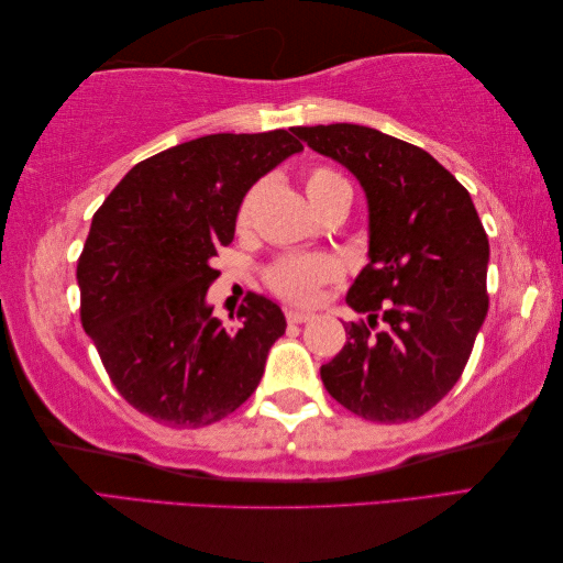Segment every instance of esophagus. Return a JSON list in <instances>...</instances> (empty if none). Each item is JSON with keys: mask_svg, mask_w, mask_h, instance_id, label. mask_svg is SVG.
<instances>
[{"mask_svg": "<svg viewBox=\"0 0 563 563\" xmlns=\"http://www.w3.org/2000/svg\"><path fill=\"white\" fill-rule=\"evenodd\" d=\"M312 317H314V314L300 312V309H285V319H288L290 324H305V321H309Z\"/></svg>", "mask_w": 563, "mask_h": 563, "instance_id": "34e87169", "label": "esophagus"}]
</instances>
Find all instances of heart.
I'll list each match as a JSON object with an SVG mask.
<instances>
[{"mask_svg": "<svg viewBox=\"0 0 563 563\" xmlns=\"http://www.w3.org/2000/svg\"><path fill=\"white\" fill-rule=\"evenodd\" d=\"M305 190L309 202H312V208L319 212L331 196H336L339 190H351V186L339 172L329 169V166H314V169H309L305 176ZM251 208H254V190L244 196L242 206L236 210L239 227L249 224ZM339 275V263L331 256H285L280 261H275L268 268L266 280L275 295H280L290 302L307 305L317 300L319 290L324 288L327 283L336 280Z\"/></svg>", "mask_w": 563, "mask_h": 563, "instance_id": "1", "label": "heart"}]
</instances>
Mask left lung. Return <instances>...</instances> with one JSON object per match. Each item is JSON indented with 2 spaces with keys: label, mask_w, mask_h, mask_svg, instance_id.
<instances>
[{
  "label": "left lung",
  "mask_w": 563,
  "mask_h": 563,
  "mask_svg": "<svg viewBox=\"0 0 563 563\" xmlns=\"http://www.w3.org/2000/svg\"><path fill=\"white\" fill-rule=\"evenodd\" d=\"M343 164L367 196L369 263L345 302L365 321L321 365V382L365 421L421 418L457 385L486 312L488 236L466 188L421 147L375 128H292ZM386 321L373 332L376 319Z\"/></svg>",
  "instance_id": "obj_1"
}]
</instances>
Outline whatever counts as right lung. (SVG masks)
Listing matches in <instances>:
<instances>
[{
    "label": "right lung",
    "mask_w": 563,
    "mask_h": 563,
    "mask_svg": "<svg viewBox=\"0 0 563 563\" xmlns=\"http://www.w3.org/2000/svg\"><path fill=\"white\" fill-rule=\"evenodd\" d=\"M300 150L288 130L190 140L135 164L93 214L77 261L81 327L140 413L200 428L258 387L288 327L280 307L249 292L227 329L206 292L249 188Z\"/></svg>",
    "instance_id": "right-lung-1"
}]
</instances>
